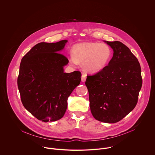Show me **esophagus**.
<instances>
[{
  "instance_id": "esophagus-1",
  "label": "esophagus",
  "mask_w": 155,
  "mask_h": 155,
  "mask_svg": "<svg viewBox=\"0 0 155 155\" xmlns=\"http://www.w3.org/2000/svg\"><path fill=\"white\" fill-rule=\"evenodd\" d=\"M87 79V74L83 73L82 75V82H85Z\"/></svg>"
}]
</instances>
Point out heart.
Here are the masks:
<instances>
[{"label": "heart", "mask_w": 155, "mask_h": 155, "mask_svg": "<svg viewBox=\"0 0 155 155\" xmlns=\"http://www.w3.org/2000/svg\"><path fill=\"white\" fill-rule=\"evenodd\" d=\"M73 56L68 61L71 66L83 63L84 68L91 73L101 70L110 60L112 51L108 45L99 42H83L76 44L72 49Z\"/></svg>", "instance_id": "heart-1"}]
</instances>
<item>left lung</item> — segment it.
Instances as JSON below:
<instances>
[{"instance_id": "8db88e82", "label": "left lung", "mask_w": 155, "mask_h": 155, "mask_svg": "<svg viewBox=\"0 0 155 155\" xmlns=\"http://www.w3.org/2000/svg\"><path fill=\"white\" fill-rule=\"evenodd\" d=\"M113 50L109 64L93 75H87L89 106L99 121L116 123L136 106L142 86L140 64L130 51L119 41H105Z\"/></svg>"}]
</instances>
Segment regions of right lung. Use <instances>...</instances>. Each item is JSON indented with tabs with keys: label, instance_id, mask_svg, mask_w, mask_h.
Listing matches in <instances>:
<instances>
[{
	"label": "right lung",
	"instance_id": "right-lung-1",
	"mask_svg": "<svg viewBox=\"0 0 155 155\" xmlns=\"http://www.w3.org/2000/svg\"><path fill=\"white\" fill-rule=\"evenodd\" d=\"M67 42L39 43L22 57L20 63L17 84L22 104L44 122L63 117L67 98L81 81L79 71L64 73L63 67L68 60L58 52Z\"/></svg>",
	"mask_w": 155,
	"mask_h": 155
}]
</instances>
